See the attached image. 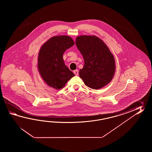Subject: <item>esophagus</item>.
<instances>
[{
    "label": "esophagus",
    "instance_id": "esophagus-1",
    "mask_svg": "<svg viewBox=\"0 0 152 152\" xmlns=\"http://www.w3.org/2000/svg\"><path fill=\"white\" fill-rule=\"evenodd\" d=\"M73 73H74V74H75V75H79V72L77 70H75L73 71Z\"/></svg>",
    "mask_w": 152,
    "mask_h": 152
}]
</instances>
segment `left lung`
Listing matches in <instances>:
<instances>
[{
    "mask_svg": "<svg viewBox=\"0 0 152 152\" xmlns=\"http://www.w3.org/2000/svg\"><path fill=\"white\" fill-rule=\"evenodd\" d=\"M75 44L84 58L79 76L85 84L97 90L109 84L115 75L116 64L103 41L94 35H81L76 38Z\"/></svg>",
    "mask_w": 152,
    "mask_h": 152,
    "instance_id": "8db88e82",
    "label": "left lung"
}]
</instances>
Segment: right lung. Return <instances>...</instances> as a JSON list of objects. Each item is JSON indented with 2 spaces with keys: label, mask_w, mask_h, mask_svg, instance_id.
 <instances>
[{
  "label": "right lung",
  "mask_w": 152,
  "mask_h": 152,
  "mask_svg": "<svg viewBox=\"0 0 152 152\" xmlns=\"http://www.w3.org/2000/svg\"><path fill=\"white\" fill-rule=\"evenodd\" d=\"M74 45V41L68 36H55L41 47L37 68L41 77L49 86L57 90L61 89L75 76L65 65L63 58L65 51Z\"/></svg>",
  "instance_id": "obj_1"
}]
</instances>
